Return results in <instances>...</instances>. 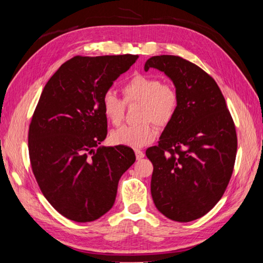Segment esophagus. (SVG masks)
Returning a JSON list of instances; mask_svg holds the SVG:
<instances>
[{"label":"esophagus","mask_w":263,"mask_h":263,"mask_svg":"<svg viewBox=\"0 0 263 263\" xmlns=\"http://www.w3.org/2000/svg\"><path fill=\"white\" fill-rule=\"evenodd\" d=\"M136 157H137L138 160H140L141 158L144 157V153L141 152L140 149H136Z\"/></svg>","instance_id":"esophagus-1"}]
</instances>
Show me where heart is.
Returning <instances> with one entry per match:
<instances>
[{
	"label": "heart",
	"mask_w": 263,
	"mask_h": 263,
	"mask_svg": "<svg viewBox=\"0 0 263 263\" xmlns=\"http://www.w3.org/2000/svg\"><path fill=\"white\" fill-rule=\"evenodd\" d=\"M124 100L108 90L102 98V109L111 124L119 125L124 119L125 103L140 102L139 124H125L111 132V141L122 146L140 148L154 141L157 137V127L166 126L174 119L178 107L176 88L159 78L138 73L130 78L122 88Z\"/></svg>",
	"instance_id": "obj_1"
}]
</instances>
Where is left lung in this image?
<instances>
[{"instance_id":"left-lung-1","label":"left lung","mask_w":263,"mask_h":263,"mask_svg":"<svg viewBox=\"0 0 263 263\" xmlns=\"http://www.w3.org/2000/svg\"><path fill=\"white\" fill-rule=\"evenodd\" d=\"M178 92L174 119L158 146L147 149L154 165L152 195L170 219L187 222L209 212L230 183L237 152L235 124L219 87L198 65L175 55L150 58Z\"/></svg>"}]
</instances>
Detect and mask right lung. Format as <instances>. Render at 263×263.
Masks as SVG:
<instances>
[{
  "mask_svg": "<svg viewBox=\"0 0 263 263\" xmlns=\"http://www.w3.org/2000/svg\"><path fill=\"white\" fill-rule=\"evenodd\" d=\"M138 58L78 55L60 66L38 100L28 132L31 170L44 197L70 220L105 215L123 173L136 161L125 146L94 148L107 136L104 93Z\"/></svg>",
  "mask_w": 263,
  "mask_h": 263,
  "instance_id": "1",
  "label": "right lung"
}]
</instances>
